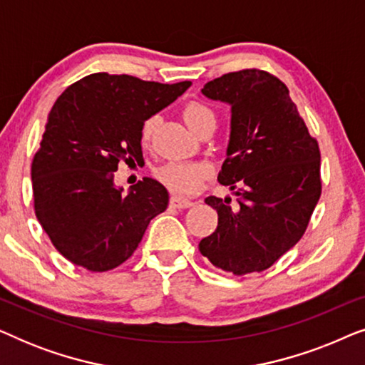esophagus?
<instances>
[{"instance_id":"1","label":"esophagus","mask_w":365,"mask_h":365,"mask_svg":"<svg viewBox=\"0 0 365 365\" xmlns=\"http://www.w3.org/2000/svg\"><path fill=\"white\" fill-rule=\"evenodd\" d=\"M169 204H171V207H174V209H186V207L192 206V201H191V199H187V197L173 196L171 201H169Z\"/></svg>"}]
</instances>
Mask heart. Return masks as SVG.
Segmentation results:
<instances>
[{
  "mask_svg": "<svg viewBox=\"0 0 365 365\" xmlns=\"http://www.w3.org/2000/svg\"><path fill=\"white\" fill-rule=\"evenodd\" d=\"M182 116L192 133H197L207 123H216L214 113L201 103H189L184 108ZM154 128H156V116L148 118L141 129V138L144 143L151 139ZM209 173H211L209 168L202 163H168L158 169V178L173 191L191 194L201 187V184L209 176Z\"/></svg>",
  "mask_w": 365,
  "mask_h": 365,
  "instance_id": "b5f03b06",
  "label": "heart"
}]
</instances>
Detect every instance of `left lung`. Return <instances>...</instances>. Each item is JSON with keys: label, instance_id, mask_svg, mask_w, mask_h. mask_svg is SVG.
Instances as JSON below:
<instances>
[{"label": "left lung", "instance_id": "obj_1", "mask_svg": "<svg viewBox=\"0 0 365 365\" xmlns=\"http://www.w3.org/2000/svg\"><path fill=\"white\" fill-rule=\"evenodd\" d=\"M201 91L231 106L227 158L217 179L231 187L237 204L232 206L231 197H206L217 211V227L199 242V251L236 276L261 272L306 232L321 197L319 144L286 84L271 73H227Z\"/></svg>", "mask_w": 365, "mask_h": 365}]
</instances>
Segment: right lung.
<instances>
[{"mask_svg": "<svg viewBox=\"0 0 365 365\" xmlns=\"http://www.w3.org/2000/svg\"><path fill=\"white\" fill-rule=\"evenodd\" d=\"M189 86L94 73L56 99L33 158V197L39 224L69 262L93 272L118 267L166 211L161 182L144 178L124 194L114 173L119 161L141 163L144 121Z\"/></svg>", "mask_w": 365, "mask_h": 365, "instance_id": "obj_1", "label": "right lung"}]
</instances>
